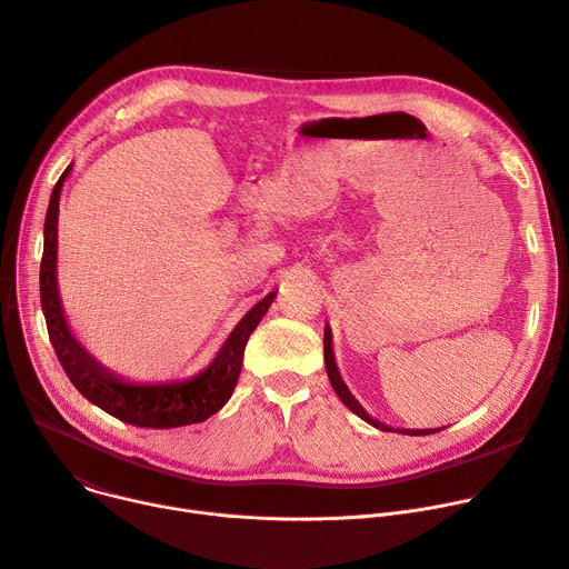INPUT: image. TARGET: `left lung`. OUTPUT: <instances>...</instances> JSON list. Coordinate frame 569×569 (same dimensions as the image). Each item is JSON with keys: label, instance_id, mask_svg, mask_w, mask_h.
<instances>
[{"label": "left lung", "instance_id": "left-lung-1", "mask_svg": "<svg viewBox=\"0 0 569 569\" xmlns=\"http://www.w3.org/2000/svg\"><path fill=\"white\" fill-rule=\"evenodd\" d=\"M325 366H327V375H329V381H331L336 395L342 399V403H345L349 410H353L358 418H363L368 425H372V427H377V429H381V431H392V429H388L386 425L372 420V418L368 416V412L363 410V406H360V403L351 397V392H349L347 386L342 383V379H340V375H338V368H336V358H333V347H331V331H329V327L325 329ZM436 431H440V429H427V431H410V429H406V431H401V433H406V436H429V433H436Z\"/></svg>", "mask_w": 569, "mask_h": 569}]
</instances>
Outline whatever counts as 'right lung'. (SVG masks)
<instances>
[{
  "instance_id": "obj_1",
  "label": "right lung",
  "mask_w": 569,
  "mask_h": 569,
  "mask_svg": "<svg viewBox=\"0 0 569 569\" xmlns=\"http://www.w3.org/2000/svg\"><path fill=\"white\" fill-rule=\"evenodd\" d=\"M68 174L70 168L61 174L49 197L40 261V306L51 347H54L68 379L88 401L133 427L174 429L209 420L233 395L242 368L244 345L261 318L268 313L277 292L266 295L251 308L231 331L209 370H203L194 379L170 386H131L116 379L79 347L61 311V299L57 290V220L59 194Z\"/></svg>"
}]
</instances>
